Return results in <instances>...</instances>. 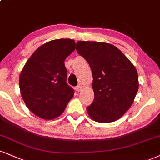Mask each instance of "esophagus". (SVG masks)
<instances>
[{
  "instance_id": "obj_1",
  "label": "esophagus",
  "mask_w": 160,
  "mask_h": 160,
  "mask_svg": "<svg viewBox=\"0 0 160 160\" xmlns=\"http://www.w3.org/2000/svg\"><path fill=\"white\" fill-rule=\"evenodd\" d=\"M82 86L78 85V86L76 87V90H77V91H78V92L82 91Z\"/></svg>"
}]
</instances>
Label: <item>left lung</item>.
Masks as SVG:
<instances>
[{
    "label": "left lung",
    "mask_w": 160,
    "mask_h": 160,
    "mask_svg": "<svg viewBox=\"0 0 160 160\" xmlns=\"http://www.w3.org/2000/svg\"><path fill=\"white\" fill-rule=\"evenodd\" d=\"M76 50L88 62L93 78L94 100L87 107L88 115L101 123L120 119L139 89L135 67L117 47L108 43L78 41Z\"/></svg>",
    "instance_id": "obj_1"
}]
</instances>
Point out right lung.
Returning <instances> with one entry per match:
<instances>
[{"mask_svg":"<svg viewBox=\"0 0 160 160\" xmlns=\"http://www.w3.org/2000/svg\"><path fill=\"white\" fill-rule=\"evenodd\" d=\"M75 49L72 39L52 40L39 47L26 62L19 77L20 91L35 116L56 119L73 97L74 90L66 82L64 60Z\"/></svg>","mask_w":160,"mask_h":160,"instance_id":"obj_1","label":"right lung"}]
</instances>
